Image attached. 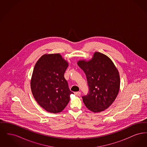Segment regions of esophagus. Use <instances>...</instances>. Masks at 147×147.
Wrapping results in <instances>:
<instances>
[{
	"label": "esophagus",
	"instance_id": "1",
	"mask_svg": "<svg viewBox=\"0 0 147 147\" xmlns=\"http://www.w3.org/2000/svg\"><path fill=\"white\" fill-rule=\"evenodd\" d=\"M74 94L77 96H80V94H81V92L80 91H77V92H75Z\"/></svg>",
	"mask_w": 147,
	"mask_h": 147
}]
</instances>
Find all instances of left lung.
Returning a JSON list of instances; mask_svg holds the SVG:
<instances>
[{
  "label": "left lung",
  "instance_id": "8db88e82",
  "mask_svg": "<svg viewBox=\"0 0 147 147\" xmlns=\"http://www.w3.org/2000/svg\"><path fill=\"white\" fill-rule=\"evenodd\" d=\"M78 64L86 75L89 88L88 94L82 96L84 104L92 112L105 110L112 104L119 93L118 70L108 57L98 52L90 61H79Z\"/></svg>",
  "mask_w": 147,
  "mask_h": 147
}]
</instances>
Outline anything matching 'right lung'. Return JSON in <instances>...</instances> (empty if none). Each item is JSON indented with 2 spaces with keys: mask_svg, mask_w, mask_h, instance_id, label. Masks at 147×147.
<instances>
[{
  "mask_svg": "<svg viewBox=\"0 0 147 147\" xmlns=\"http://www.w3.org/2000/svg\"><path fill=\"white\" fill-rule=\"evenodd\" d=\"M68 66L58 53L45 55L35 64L31 91L37 102L48 112H61L69 102L73 92L64 77Z\"/></svg>",
  "mask_w": 147,
  "mask_h": 147,
  "instance_id": "obj_1",
  "label": "right lung"
}]
</instances>
